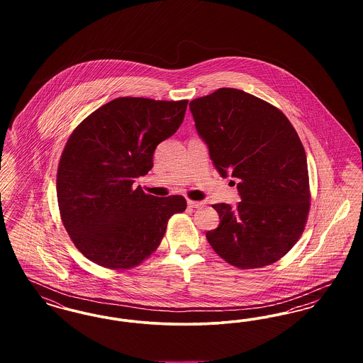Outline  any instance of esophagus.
I'll use <instances>...</instances> for the list:
<instances>
[{"mask_svg": "<svg viewBox=\"0 0 363 363\" xmlns=\"http://www.w3.org/2000/svg\"><path fill=\"white\" fill-rule=\"evenodd\" d=\"M188 206L190 208H201L206 206L204 201H193V200H188Z\"/></svg>", "mask_w": 363, "mask_h": 363, "instance_id": "1", "label": "esophagus"}]
</instances>
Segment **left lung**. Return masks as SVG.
Listing matches in <instances>:
<instances>
[{
    "label": "left lung",
    "mask_w": 363,
    "mask_h": 363,
    "mask_svg": "<svg viewBox=\"0 0 363 363\" xmlns=\"http://www.w3.org/2000/svg\"><path fill=\"white\" fill-rule=\"evenodd\" d=\"M200 138L222 177L238 179L237 208L212 207L220 223L212 249L240 269L271 265L302 235L311 209L305 148L277 108L242 89L219 88L189 104Z\"/></svg>",
    "instance_id": "8db88e82"
}]
</instances>
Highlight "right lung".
<instances>
[{
    "label": "right lung",
    "instance_id": "add662e5",
    "mask_svg": "<svg viewBox=\"0 0 363 363\" xmlns=\"http://www.w3.org/2000/svg\"><path fill=\"white\" fill-rule=\"evenodd\" d=\"M188 101L117 98L72 132L57 172L61 220L86 259L108 269L133 268L160 245L182 196L145 194L135 178L148 173L159 143L181 126Z\"/></svg>",
    "mask_w": 363,
    "mask_h": 363
}]
</instances>
